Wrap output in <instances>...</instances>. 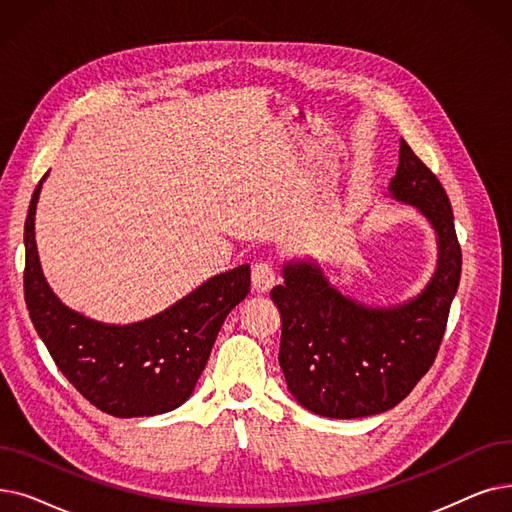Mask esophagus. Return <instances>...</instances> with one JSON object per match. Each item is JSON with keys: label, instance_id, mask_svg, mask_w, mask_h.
Listing matches in <instances>:
<instances>
[{"label": "esophagus", "instance_id": "esophagus-1", "mask_svg": "<svg viewBox=\"0 0 512 512\" xmlns=\"http://www.w3.org/2000/svg\"><path fill=\"white\" fill-rule=\"evenodd\" d=\"M251 282H253V291L268 293L270 288L276 284V272L272 268V263H268V261L255 263L253 272H251Z\"/></svg>", "mask_w": 512, "mask_h": 512}]
</instances>
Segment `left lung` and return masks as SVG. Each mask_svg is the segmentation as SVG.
Segmentation results:
<instances>
[{"label": "left lung", "mask_w": 512, "mask_h": 512, "mask_svg": "<svg viewBox=\"0 0 512 512\" xmlns=\"http://www.w3.org/2000/svg\"><path fill=\"white\" fill-rule=\"evenodd\" d=\"M389 192L437 234V270L425 291L402 305L368 307L341 295L316 263L291 261L270 293L282 320L278 362L288 391L320 416L391 410L429 372L446 332L462 270L450 198L404 140Z\"/></svg>", "instance_id": "1"}]
</instances>
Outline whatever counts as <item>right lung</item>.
Here are the masks:
<instances>
[{
    "instance_id": "obj_1",
    "label": "right lung",
    "mask_w": 512,
    "mask_h": 512,
    "mask_svg": "<svg viewBox=\"0 0 512 512\" xmlns=\"http://www.w3.org/2000/svg\"><path fill=\"white\" fill-rule=\"evenodd\" d=\"M37 184L25 221V301L58 370L90 404L119 416H154L182 406L205 370L219 328L251 291L247 263L213 276L161 314L102 324L73 311L43 278L35 244Z\"/></svg>"
}]
</instances>
